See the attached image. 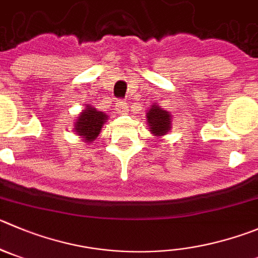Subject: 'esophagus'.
I'll use <instances>...</instances> for the list:
<instances>
[{
	"mask_svg": "<svg viewBox=\"0 0 258 258\" xmlns=\"http://www.w3.org/2000/svg\"><path fill=\"white\" fill-rule=\"evenodd\" d=\"M115 109H117L118 113H126L128 110V105H127L126 102H118L115 104Z\"/></svg>",
	"mask_w": 258,
	"mask_h": 258,
	"instance_id": "1",
	"label": "esophagus"
}]
</instances>
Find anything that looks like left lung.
Wrapping results in <instances>:
<instances>
[{"instance_id": "8db88e82", "label": "left lung", "mask_w": 258, "mask_h": 258, "mask_svg": "<svg viewBox=\"0 0 258 258\" xmlns=\"http://www.w3.org/2000/svg\"><path fill=\"white\" fill-rule=\"evenodd\" d=\"M149 131L155 137L165 136L172 130V114L164 108L154 103L146 113Z\"/></svg>"}]
</instances>
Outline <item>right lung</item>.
I'll list each match as a JSON object with an SVG mask.
<instances>
[{"label":"right lung","instance_id":"1","mask_svg":"<svg viewBox=\"0 0 258 258\" xmlns=\"http://www.w3.org/2000/svg\"><path fill=\"white\" fill-rule=\"evenodd\" d=\"M107 119L108 115L104 112H100L93 105L86 104L85 109H83V112H80V114L76 117L74 130L76 135L80 136L83 143H93L99 136Z\"/></svg>","mask_w":258,"mask_h":258}]
</instances>
